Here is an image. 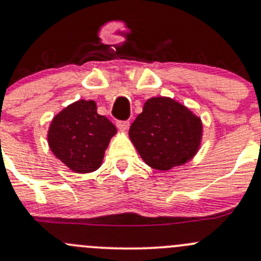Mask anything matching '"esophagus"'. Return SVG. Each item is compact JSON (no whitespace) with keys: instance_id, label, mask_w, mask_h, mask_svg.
I'll list each match as a JSON object with an SVG mask.
<instances>
[{"instance_id":"34e87169","label":"esophagus","mask_w":261,"mask_h":261,"mask_svg":"<svg viewBox=\"0 0 261 261\" xmlns=\"http://www.w3.org/2000/svg\"><path fill=\"white\" fill-rule=\"evenodd\" d=\"M117 128H120L121 131H126L128 128V126H130V122L128 121H119L116 123Z\"/></svg>"}]
</instances>
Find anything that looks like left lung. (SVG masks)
<instances>
[{
    "label": "left lung",
    "mask_w": 261,
    "mask_h": 261,
    "mask_svg": "<svg viewBox=\"0 0 261 261\" xmlns=\"http://www.w3.org/2000/svg\"><path fill=\"white\" fill-rule=\"evenodd\" d=\"M201 134V120L170 97L149 98L128 131L142 160L163 171L191 160Z\"/></svg>",
    "instance_id": "1"
}]
</instances>
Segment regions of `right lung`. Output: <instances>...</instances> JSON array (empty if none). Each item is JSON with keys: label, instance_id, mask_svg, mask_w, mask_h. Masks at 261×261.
<instances>
[{"label": "right lung", "instance_id": "1", "mask_svg": "<svg viewBox=\"0 0 261 261\" xmlns=\"http://www.w3.org/2000/svg\"><path fill=\"white\" fill-rule=\"evenodd\" d=\"M116 127L97 114L95 101L80 100L62 110L48 128L51 151L72 171L87 174L97 170Z\"/></svg>", "mask_w": 261, "mask_h": 261}]
</instances>
